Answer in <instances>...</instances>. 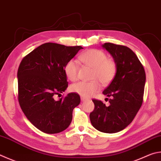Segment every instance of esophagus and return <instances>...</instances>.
<instances>
[{"label":"esophagus","mask_w":161,"mask_h":161,"mask_svg":"<svg viewBox=\"0 0 161 161\" xmlns=\"http://www.w3.org/2000/svg\"><path fill=\"white\" fill-rule=\"evenodd\" d=\"M81 100L82 101H85L88 100V98H85V97H83V96H81Z\"/></svg>","instance_id":"34e87169"}]
</instances>
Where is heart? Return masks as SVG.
I'll return each instance as SVG.
<instances>
[{
	"instance_id": "obj_1",
	"label": "heart",
	"mask_w": 161,
	"mask_h": 161,
	"mask_svg": "<svg viewBox=\"0 0 161 161\" xmlns=\"http://www.w3.org/2000/svg\"><path fill=\"white\" fill-rule=\"evenodd\" d=\"M79 60L84 65L92 68L91 81H80L71 86L72 92L78 93L83 97H90L101 90L99 81L103 84L110 83L115 77L118 66L113 58H108L103 51L98 49H89L82 53ZM65 73L69 80L75 81L78 77L79 65L75 60H71L66 63ZM96 78V80H94Z\"/></svg>"
}]
</instances>
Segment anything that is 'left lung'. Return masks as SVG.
Wrapping results in <instances>:
<instances>
[{
	"instance_id": "obj_1",
	"label": "left lung",
	"mask_w": 161,
	"mask_h": 161,
	"mask_svg": "<svg viewBox=\"0 0 161 161\" xmlns=\"http://www.w3.org/2000/svg\"><path fill=\"white\" fill-rule=\"evenodd\" d=\"M102 47L117 63L115 77L103 93L110 98L108 106L93 99L94 110L90 113L93 127L101 132L115 133L129 125L143 103L146 73L136 55L130 48L111 43Z\"/></svg>"
}]
</instances>
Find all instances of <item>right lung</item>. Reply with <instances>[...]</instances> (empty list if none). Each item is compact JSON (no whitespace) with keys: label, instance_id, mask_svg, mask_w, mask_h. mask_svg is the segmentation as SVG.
Listing matches in <instances>:
<instances>
[{"label":"right lung","instance_id":"add662e5","mask_svg":"<svg viewBox=\"0 0 161 161\" xmlns=\"http://www.w3.org/2000/svg\"><path fill=\"white\" fill-rule=\"evenodd\" d=\"M81 46L46 43L23 58L17 71L18 101L27 118L47 134L66 130L72 111L80 103L78 93H69L58 101L55 96L68 88L65 66Z\"/></svg>","mask_w":161,"mask_h":161}]
</instances>
